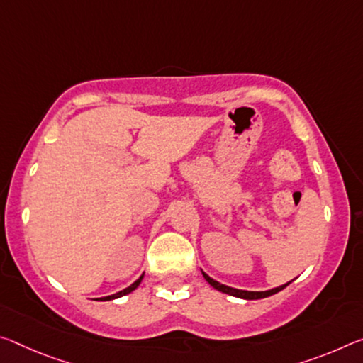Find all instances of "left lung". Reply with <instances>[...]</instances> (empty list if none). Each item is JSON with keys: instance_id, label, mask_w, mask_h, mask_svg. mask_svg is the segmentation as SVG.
Segmentation results:
<instances>
[{"instance_id": "left-lung-1", "label": "left lung", "mask_w": 363, "mask_h": 363, "mask_svg": "<svg viewBox=\"0 0 363 363\" xmlns=\"http://www.w3.org/2000/svg\"><path fill=\"white\" fill-rule=\"evenodd\" d=\"M202 274H203V278L208 281L210 286L215 287L216 291H221V292H224V294H229V296H234V297H239V298H247V301H255V298L269 297V296L276 294V292L283 291L286 286L291 284V281H289V283H287V284H283V286H279V287H274V289H269V291H242V289H234V287H229V286H224L221 283H218V281L210 278V276L206 274V273H203V272H202Z\"/></svg>"}]
</instances>
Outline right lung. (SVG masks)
I'll list each match as a JSON object with an SVG mask.
<instances>
[{"mask_svg":"<svg viewBox=\"0 0 363 363\" xmlns=\"http://www.w3.org/2000/svg\"><path fill=\"white\" fill-rule=\"evenodd\" d=\"M142 278H143V274L140 276L139 279L135 281V283H132L129 287H125V289H123V291H119V292H116V294H113V296H106V297H101L100 301H113V298H118V297H123V296H125V294H129V292H132V291H135L137 289V286L140 284V281H142Z\"/></svg>","mask_w":363,"mask_h":363,"instance_id":"obj_1","label":"right lung"}]
</instances>
